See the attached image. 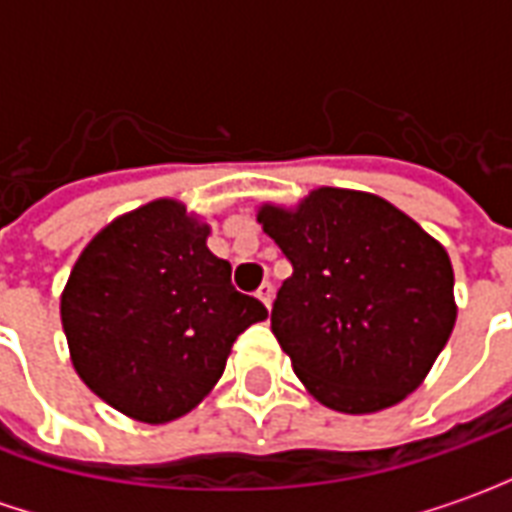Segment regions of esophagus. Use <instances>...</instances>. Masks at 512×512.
Segmentation results:
<instances>
[{
	"mask_svg": "<svg viewBox=\"0 0 512 512\" xmlns=\"http://www.w3.org/2000/svg\"><path fill=\"white\" fill-rule=\"evenodd\" d=\"M255 296L266 304L268 310H271V301H274V285H271V282H263V285L257 288Z\"/></svg>",
	"mask_w": 512,
	"mask_h": 512,
	"instance_id": "obj_1",
	"label": "esophagus"
}]
</instances>
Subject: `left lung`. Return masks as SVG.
<instances>
[{"instance_id":"1","label":"left lung","mask_w":512,"mask_h":512,"mask_svg":"<svg viewBox=\"0 0 512 512\" xmlns=\"http://www.w3.org/2000/svg\"><path fill=\"white\" fill-rule=\"evenodd\" d=\"M257 222L288 257L271 332L323 406L373 414L417 389L455 326L447 249L376 194L310 191Z\"/></svg>"}]
</instances>
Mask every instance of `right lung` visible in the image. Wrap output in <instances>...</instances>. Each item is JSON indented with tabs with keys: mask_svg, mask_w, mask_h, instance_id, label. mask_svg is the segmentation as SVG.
Wrapping results in <instances>:
<instances>
[{
	"mask_svg": "<svg viewBox=\"0 0 512 512\" xmlns=\"http://www.w3.org/2000/svg\"><path fill=\"white\" fill-rule=\"evenodd\" d=\"M208 224L178 200L117 216L76 260L62 329L84 384L126 417L189 414L222 378L230 348L268 310L230 282Z\"/></svg>",
	"mask_w": 512,
	"mask_h": 512,
	"instance_id": "obj_1",
	"label": "right lung"
}]
</instances>
